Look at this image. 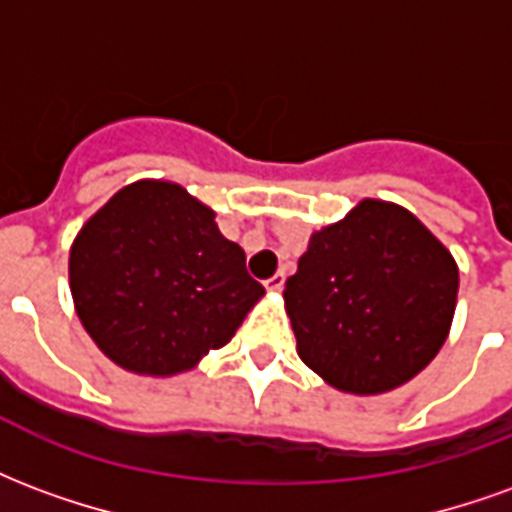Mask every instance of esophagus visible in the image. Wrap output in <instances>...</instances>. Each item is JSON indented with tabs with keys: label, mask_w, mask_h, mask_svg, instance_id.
I'll list each match as a JSON object with an SVG mask.
<instances>
[{
	"label": "esophagus",
	"mask_w": 512,
	"mask_h": 512,
	"mask_svg": "<svg viewBox=\"0 0 512 512\" xmlns=\"http://www.w3.org/2000/svg\"><path fill=\"white\" fill-rule=\"evenodd\" d=\"M282 285H285V274H282V271H277L274 277L266 279V288L268 290H282Z\"/></svg>",
	"instance_id": "obj_1"
}]
</instances>
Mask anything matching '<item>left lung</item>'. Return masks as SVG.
<instances>
[{
  "instance_id": "left-lung-1",
  "label": "left lung",
  "mask_w": 512,
  "mask_h": 512,
  "mask_svg": "<svg viewBox=\"0 0 512 512\" xmlns=\"http://www.w3.org/2000/svg\"><path fill=\"white\" fill-rule=\"evenodd\" d=\"M455 296L450 252L414 213L381 200L312 233L285 282L301 362L354 395L417 376L447 340Z\"/></svg>"
}]
</instances>
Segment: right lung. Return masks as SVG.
Here are the masks:
<instances>
[{
    "instance_id": "obj_1",
    "label": "right lung",
    "mask_w": 512,
    "mask_h": 512,
    "mask_svg": "<svg viewBox=\"0 0 512 512\" xmlns=\"http://www.w3.org/2000/svg\"><path fill=\"white\" fill-rule=\"evenodd\" d=\"M71 293L95 345L131 373L172 376L230 343L266 290L213 211L178 183L139 180L84 224Z\"/></svg>"
}]
</instances>
